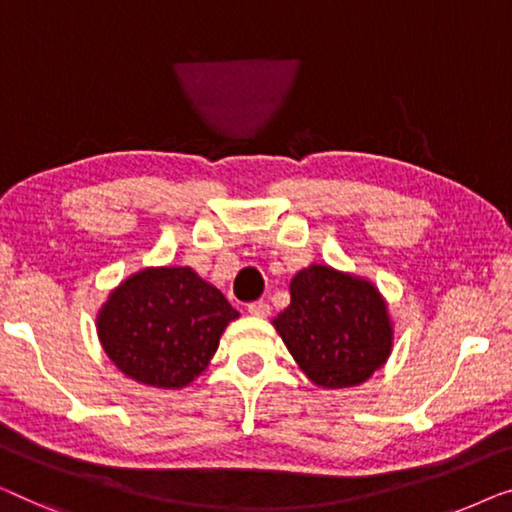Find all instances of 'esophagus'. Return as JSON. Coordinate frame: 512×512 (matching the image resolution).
Masks as SVG:
<instances>
[{
    "mask_svg": "<svg viewBox=\"0 0 512 512\" xmlns=\"http://www.w3.org/2000/svg\"><path fill=\"white\" fill-rule=\"evenodd\" d=\"M248 313L255 315V318H269L271 308L266 301H253V304H248Z\"/></svg>",
    "mask_w": 512,
    "mask_h": 512,
    "instance_id": "esophagus-1",
    "label": "esophagus"
}]
</instances>
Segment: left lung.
Wrapping results in <instances>:
<instances>
[{"label":"left lung","mask_w":512,"mask_h":512,"mask_svg":"<svg viewBox=\"0 0 512 512\" xmlns=\"http://www.w3.org/2000/svg\"><path fill=\"white\" fill-rule=\"evenodd\" d=\"M273 327L308 380L325 390L362 385L387 362L394 341L378 287L327 264L290 280V306Z\"/></svg>","instance_id":"8db88e82"}]
</instances>
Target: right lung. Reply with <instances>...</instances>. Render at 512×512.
<instances>
[{"label": "right lung", "instance_id": "right-lung-1", "mask_svg": "<svg viewBox=\"0 0 512 512\" xmlns=\"http://www.w3.org/2000/svg\"><path fill=\"white\" fill-rule=\"evenodd\" d=\"M236 318L239 311L225 294L190 266H148L109 294L99 308L97 334L127 378L181 390L206 369Z\"/></svg>", "mask_w": 512, "mask_h": 512}]
</instances>
